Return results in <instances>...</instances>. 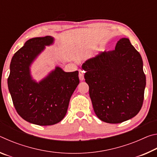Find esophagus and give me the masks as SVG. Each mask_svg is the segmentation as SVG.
<instances>
[{"label":"esophagus","instance_id":"obj_1","mask_svg":"<svg viewBox=\"0 0 157 157\" xmlns=\"http://www.w3.org/2000/svg\"><path fill=\"white\" fill-rule=\"evenodd\" d=\"M84 71L82 70H79V80H84Z\"/></svg>","mask_w":157,"mask_h":157}]
</instances>
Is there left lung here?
Returning <instances> with one entry per match:
<instances>
[{"label": "left lung", "instance_id": "8db88e82", "mask_svg": "<svg viewBox=\"0 0 157 157\" xmlns=\"http://www.w3.org/2000/svg\"><path fill=\"white\" fill-rule=\"evenodd\" d=\"M140 53L122 38L115 50L103 52L83 63L95 113L107 123H121L142 107L146 78Z\"/></svg>", "mask_w": 157, "mask_h": 157}]
</instances>
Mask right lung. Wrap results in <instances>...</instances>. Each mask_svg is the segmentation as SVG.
<instances>
[{"label":"right lung","mask_w":157,"mask_h":157,"mask_svg":"<svg viewBox=\"0 0 157 157\" xmlns=\"http://www.w3.org/2000/svg\"><path fill=\"white\" fill-rule=\"evenodd\" d=\"M54 41L52 36H46L26 41L12 57L7 79L18 115L29 123L41 126L52 125L64 118L71 95L79 83L78 71L64 72L59 66L39 82L33 78L31 65Z\"/></svg>","instance_id":"1"}]
</instances>
